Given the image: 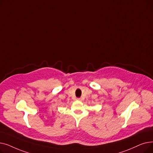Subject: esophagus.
<instances>
[{
    "mask_svg": "<svg viewBox=\"0 0 153 153\" xmlns=\"http://www.w3.org/2000/svg\"><path fill=\"white\" fill-rule=\"evenodd\" d=\"M77 100H78L79 101H82V99H81V98H78Z\"/></svg>",
    "mask_w": 153,
    "mask_h": 153,
    "instance_id": "1",
    "label": "esophagus"
}]
</instances>
